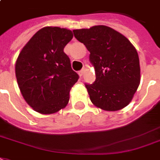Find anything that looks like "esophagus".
I'll return each instance as SVG.
<instances>
[{"instance_id":"obj_1","label":"esophagus","mask_w":160,"mask_h":160,"mask_svg":"<svg viewBox=\"0 0 160 160\" xmlns=\"http://www.w3.org/2000/svg\"><path fill=\"white\" fill-rule=\"evenodd\" d=\"M84 72H85V69L84 68H82V70L79 71V75H80V77H82V76H83L84 75Z\"/></svg>"}]
</instances>
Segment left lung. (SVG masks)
I'll return each instance as SVG.
<instances>
[{"label":"left lung","instance_id":"8db88e82","mask_svg":"<svg viewBox=\"0 0 160 160\" xmlns=\"http://www.w3.org/2000/svg\"><path fill=\"white\" fill-rule=\"evenodd\" d=\"M74 37L90 52L94 82L85 83L95 106L116 111L129 104L140 82V65L135 47L121 33L98 25L73 30Z\"/></svg>","mask_w":160,"mask_h":160}]
</instances>
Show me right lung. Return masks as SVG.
<instances>
[{"label":"right lung","instance_id":"1","mask_svg":"<svg viewBox=\"0 0 160 160\" xmlns=\"http://www.w3.org/2000/svg\"><path fill=\"white\" fill-rule=\"evenodd\" d=\"M72 37L67 28H43L19 54L17 81L26 102L37 112L56 113L69 101L71 88L79 78L64 52Z\"/></svg>","mask_w":160,"mask_h":160}]
</instances>
